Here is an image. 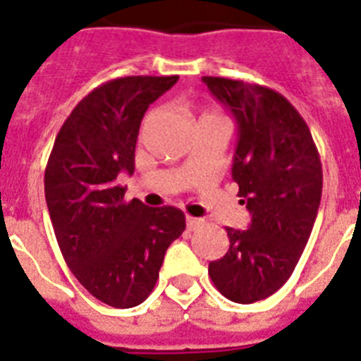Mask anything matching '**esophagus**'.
<instances>
[{"instance_id": "esophagus-1", "label": "esophagus", "mask_w": 361, "mask_h": 361, "mask_svg": "<svg viewBox=\"0 0 361 361\" xmlns=\"http://www.w3.org/2000/svg\"><path fill=\"white\" fill-rule=\"evenodd\" d=\"M200 224H202V220L200 219H195V216H186L188 229H195V228H199Z\"/></svg>"}]
</instances>
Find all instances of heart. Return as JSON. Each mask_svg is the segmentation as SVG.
<instances>
[{
	"label": "heart",
	"mask_w": 361,
	"mask_h": 361,
	"mask_svg": "<svg viewBox=\"0 0 361 361\" xmlns=\"http://www.w3.org/2000/svg\"><path fill=\"white\" fill-rule=\"evenodd\" d=\"M206 116H215V114H206Z\"/></svg>",
	"instance_id": "1"
}]
</instances>
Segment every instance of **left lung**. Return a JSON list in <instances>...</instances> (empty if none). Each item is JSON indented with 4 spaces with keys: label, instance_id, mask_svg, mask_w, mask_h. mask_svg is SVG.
Instances as JSON below:
<instances>
[{
    "label": "left lung",
    "instance_id": "obj_1",
    "mask_svg": "<svg viewBox=\"0 0 361 361\" xmlns=\"http://www.w3.org/2000/svg\"><path fill=\"white\" fill-rule=\"evenodd\" d=\"M233 114L238 142L231 175L250 228H226L229 250L209 262L215 288L237 304H253L288 282L317 220L322 162L309 126L296 108L267 86L202 78Z\"/></svg>",
    "mask_w": 361,
    "mask_h": 361
}]
</instances>
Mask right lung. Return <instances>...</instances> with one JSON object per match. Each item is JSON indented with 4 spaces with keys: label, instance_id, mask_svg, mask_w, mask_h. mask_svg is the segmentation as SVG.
<instances>
[{
    "label": "right lung",
    "instance_id": "add662e5",
    "mask_svg": "<svg viewBox=\"0 0 361 361\" xmlns=\"http://www.w3.org/2000/svg\"><path fill=\"white\" fill-rule=\"evenodd\" d=\"M178 75H128L97 86L72 110L44 170V199L66 266L104 304L128 309L155 288L166 250L186 219L173 206L124 200L141 121Z\"/></svg>",
    "mask_w": 361,
    "mask_h": 361
}]
</instances>
